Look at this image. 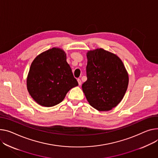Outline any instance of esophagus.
I'll use <instances>...</instances> for the list:
<instances>
[{"mask_svg": "<svg viewBox=\"0 0 158 158\" xmlns=\"http://www.w3.org/2000/svg\"><path fill=\"white\" fill-rule=\"evenodd\" d=\"M77 82H78V84H79V86H81V84H82L81 80L80 79H77Z\"/></svg>", "mask_w": 158, "mask_h": 158, "instance_id": "1", "label": "esophagus"}]
</instances>
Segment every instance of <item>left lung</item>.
<instances>
[{
    "mask_svg": "<svg viewBox=\"0 0 158 158\" xmlns=\"http://www.w3.org/2000/svg\"><path fill=\"white\" fill-rule=\"evenodd\" d=\"M86 56L87 81L82 84V91L93 108L110 110L124 96L128 73L117 55L102 48L89 51Z\"/></svg>",
    "mask_w": 158,
    "mask_h": 158,
    "instance_id": "left-lung-1",
    "label": "left lung"
}]
</instances>
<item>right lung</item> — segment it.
I'll return each mask as SVG.
<instances>
[{
	"label": "right lung",
	"instance_id": "1",
	"mask_svg": "<svg viewBox=\"0 0 158 158\" xmlns=\"http://www.w3.org/2000/svg\"><path fill=\"white\" fill-rule=\"evenodd\" d=\"M66 60L64 50L53 48L42 52L31 63L27 89L40 106H56L64 100L70 89L78 86Z\"/></svg>",
	"mask_w": 158,
	"mask_h": 158
}]
</instances>
